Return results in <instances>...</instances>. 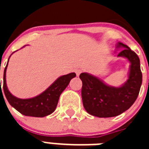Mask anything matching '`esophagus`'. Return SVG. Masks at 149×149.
Wrapping results in <instances>:
<instances>
[{"label":"esophagus","mask_w":149,"mask_h":149,"mask_svg":"<svg viewBox=\"0 0 149 149\" xmlns=\"http://www.w3.org/2000/svg\"><path fill=\"white\" fill-rule=\"evenodd\" d=\"M74 72H75L77 76H79L80 75V74L82 72V70H81V68H75V69H74Z\"/></svg>","instance_id":"esophagus-1"}]
</instances>
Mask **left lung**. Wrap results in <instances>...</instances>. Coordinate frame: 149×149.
<instances>
[{"instance_id":"1","label":"left lung","mask_w":149,"mask_h":149,"mask_svg":"<svg viewBox=\"0 0 149 149\" xmlns=\"http://www.w3.org/2000/svg\"><path fill=\"white\" fill-rule=\"evenodd\" d=\"M116 48H123L118 56L127 58L131 63L128 79L122 86H108L86 72L80 74L84 108L88 113L99 118L116 116L128 110L137 98L142 85L143 74L136 54L122 42L118 43Z\"/></svg>"}]
</instances>
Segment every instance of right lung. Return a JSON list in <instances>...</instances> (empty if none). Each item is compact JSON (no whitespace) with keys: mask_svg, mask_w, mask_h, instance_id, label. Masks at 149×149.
Wrapping results in <instances>:
<instances>
[{"mask_svg":"<svg viewBox=\"0 0 149 149\" xmlns=\"http://www.w3.org/2000/svg\"><path fill=\"white\" fill-rule=\"evenodd\" d=\"M14 53V52H13ZM10 59V58H9ZM9 62V60H8ZM8 62L3 72V89L8 102L19 113L27 116L44 117L51 114L55 110L58 104L59 98L64 89L67 87L70 81L76 76L72 72L57 78L51 86L39 95L32 98L22 99L13 95L8 90L6 83V72ZM1 84V79H0ZM2 93L1 86L0 93Z\"/></svg>","mask_w":149,"mask_h":149,"instance_id":"obj_1","label":"right lung"}]
</instances>
